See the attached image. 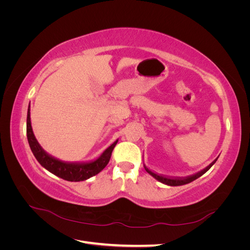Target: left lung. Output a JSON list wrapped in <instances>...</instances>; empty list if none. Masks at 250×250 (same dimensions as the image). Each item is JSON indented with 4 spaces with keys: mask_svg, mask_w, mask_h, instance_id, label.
<instances>
[{
    "mask_svg": "<svg viewBox=\"0 0 250 250\" xmlns=\"http://www.w3.org/2000/svg\"><path fill=\"white\" fill-rule=\"evenodd\" d=\"M217 160H218V158H216V160H215L213 163L209 164L206 169H203V170H201L200 172L194 174V175L188 176V177H186V178H168V177H164V176H161V175H157V174L153 173L152 171H150V170L146 167L145 165H144V168H145V170L150 174L151 176H153L156 180L160 181V183L165 184V185H167V186H171V187H176V186H184V185H187V184H190V183H192L193 180L197 179L198 177H200L201 175H203V174L206 173L207 171H208V170L210 169L211 166H213V165L216 163Z\"/></svg>",
    "mask_w": 250,
    "mask_h": 250,
    "instance_id": "8db88e82",
    "label": "left lung"
}]
</instances>
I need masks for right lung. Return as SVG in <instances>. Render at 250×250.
I'll list each match as a JSON object with an SVG mask.
<instances>
[{
	"label": "right lung",
	"instance_id": "right-lung-1",
	"mask_svg": "<svg viewBox=\"0 0 250 250\" xmlns=\"http://www.w3.org/2000/svg\"><path fill=\"white\" fill-rule=\"evenodd\" d=\"M27 138L29 146L37 162L52 174L67 181L86 180L100 173L107 166L112 150L118 143V140L113 142L107 149L103 151L99 157L94 161L87 163H69L60 161L47 153L37 142L32 130L31 119H30V104L27 112Z\"/></svg>",
	"mask_w": 250,
	"mask_h": 250
}]
</instances>
